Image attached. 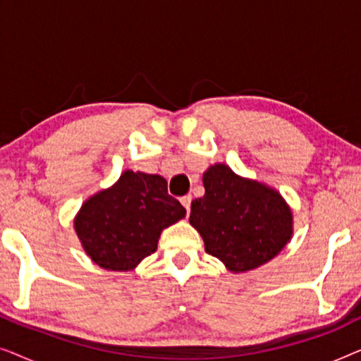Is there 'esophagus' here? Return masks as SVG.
Listing matches in <instances>:
<instances>
[{"label":"esophagus","mask_w":361,"mask_h":361,"mask_svg":"<svg viewBox=\"0 0 361 361\" xmlns=\"http://www.w3.org/2000/svg\"><path fill=\"white\" fill-rule=\"evenodd\" d=\"M190 202H192V195H190V194H189V195H184V197H180V204L185 207L187 214H189V212H190Z\"/></svg>","instance_id":"1"}]
</instances>
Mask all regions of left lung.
I'll return each instance as SVG.
<instances>
[{"label":"left lung","instance_id":"1","mask_svg":"<svg viewBox=\"0 0 361 361\" xmlns=\"http://www.w3.org/2000/svg\"><path fill=\"white\" fill-rule=\"evenodd\" d=\"M205 194L192 200L190 225L205 251L233 273L273 259L293 236V212L271 187L236 176L228 166L204 172Z\"/></svg>","mask_w":361,"mask_h":361}]
</instances>
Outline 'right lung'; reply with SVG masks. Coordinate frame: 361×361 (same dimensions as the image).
I'll list each match as a JSON object with an SVG mask.
<instances>
[{"mask_svg":"<svg viewBox=\"0 0 361 361\" xmlns=\"http://www.w3.org/2000/svg\"><path fill=\"white\" fill-rule=\"evenodd\" d=\"M184 216L164 177L125 171L115 185L82 205L73 226L93 263L130 271L157 250L161 231Z\"/></svg>","mask_w":361,"mask_h":361,"instance_id":"obj_1","label":"right lung"}]
</instances>
